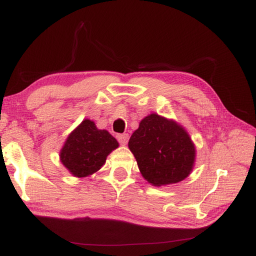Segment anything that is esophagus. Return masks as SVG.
<instances>
[{"instance_id":"obj_1","label":"esophagus","mask_w":256,"mask_h":256,"mask_svg":"<svg viewBox=\"0 0 256 256\" xmlns=\"http://www.w3.org/2000/svg\"><path fill=\"white\" fill-rule=\"evenodd\" d=\"M116 138L118 140V143L121 145H126L128 142V133H123V134H118Z\"/></svg>"}]
</instances>
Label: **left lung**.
Masks as SVG:
<instances>
[{
    "mask_svg": "<svg viewBox=\"0 0 256 256\" xmlns=\"http://www.w3.org/2000/svg\"><path fill=\"white\" fill-rule=\"evenodd\" d=\"M143 177L154 186L184 180L192 170L196 150L189 135L157 114L143 118L128 140Z\"/></svg>",
    "mask_w": 256,
    "mask_h": 256,
    "instance_id": "1",
    "label": "left lung"
}]
</instances>
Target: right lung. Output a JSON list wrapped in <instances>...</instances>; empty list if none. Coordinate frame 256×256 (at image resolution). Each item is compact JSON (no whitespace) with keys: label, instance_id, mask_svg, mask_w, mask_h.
<instances>
[{"label":"right lung","instance_id":"1","mask_svg":"<svg viewBox=\"0 0 256 256\" xmlns=\"http://www.w3.org/2000/svg\"><path fill=\"white\" fill-rule=\"evenodd\" d=\"M118 146V140L110 133L98 130L94 122L84 120L64 143L62 162L74 176H89L100 170L106 156Z\"/></svg>","mask_w":256,"mask_h":256}]
</instances>
